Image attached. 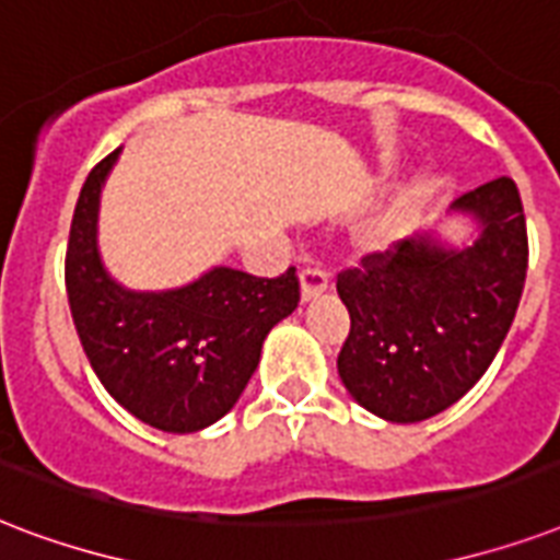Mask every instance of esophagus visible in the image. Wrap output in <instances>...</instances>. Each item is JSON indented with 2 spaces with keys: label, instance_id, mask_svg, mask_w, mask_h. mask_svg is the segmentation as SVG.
Segmentation results:
<instances>
[{
  "label": "esophagus",
  "instance_id": "1",
  "mask_svg": "<svg viewBox=\"0 0 560 560\" xmlns=\"http://www.w3.org/2000/svg\"><path fill=\"white\" fill-rule=\"evenodd\" d=\"M299 284H302V302H308L328 288V272L323 267H305L299 272Z\"/></svg>",
  "mask_w": 560,
  "mask_h": 560
}]
</instances>
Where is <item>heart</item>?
<instances>
[{"label":"heart","instance_id":"heart-1","mask_svg":"<svg viewBox=\"0 0 560 560\" xmlns=\"http://www.w3.org/2000/svg\"><path fill=\"white\" fill-rule=\"evenodd\" d=\"M411 199H413L411 194L399 196V202H396L394 213H390V217H387V223H384V232H390V229H394V225L399 223V220H402V213L408 211V205H411Z\"/></svg>","mask_w":560,"mask_h":560}]
</instances>
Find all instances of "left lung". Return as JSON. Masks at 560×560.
Wrapping results in <instances>:
<instances>
[{
	"instance_id": "left-lung-1",
	"label": "left lung",
	"mask_w": 560,
	"mask_h": 560,
	"mask_svg": "<svg viewBox=\"0 0 560 560\" xmlns=\"http://www.w3.org/2000/svg\"><path fill=\"white\" fill-rule=\"evenodd\" d=\"M481 234L452 249L432 234L370 252L337 276L349 337L337 373L361 408L390 422L446 411L479 382L514 323L528 270L526 213L511 178L452 202Z\"/></svg>"
}]
</instances>
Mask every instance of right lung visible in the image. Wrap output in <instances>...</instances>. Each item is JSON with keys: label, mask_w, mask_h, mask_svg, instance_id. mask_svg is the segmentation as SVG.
<instances>
[{"label": "right lung", "mask_w": 560, "mask_h": 560, "mask_svg": "<svg viewBox=\"0 0 560 560\" xmlns=\"http://www.w3.org/2000/svg\"><path fill=\"white\" fill-rule=\"evenodd\" d=\"M117 155L93 166L72 213L63 264L72 323L93 373L128 413L161 432H199L232 411L264 337L296 311V270L258 279L213 267L176 290L122 288L96 249L100 194Z\"/></svg>", "instance_id": "right-lung-1"}]
</instances>
